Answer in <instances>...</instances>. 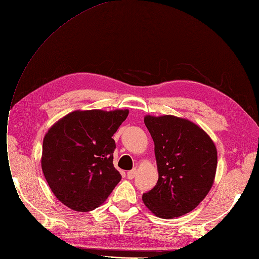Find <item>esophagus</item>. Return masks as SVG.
Instances as JSON below:
<instances>
[{
  "label": "esophagus",
  "mask_w": 259,
  "mask_h": 259,
  "mask_svg": "<svg viewBox=\"0 0 259 259\" xmlns=\"http://www.w3.org/2000/svg\"><path fill=\"white\" fill-rule=\"evenodd\" d=\"M136 174H137V170H136V169H133V170H131V171H128V172H127V178H128L129 180H132L133 178L136 177Z\"/></svg>",
  "instance_id": "esophagus-1"
}]
</instances>
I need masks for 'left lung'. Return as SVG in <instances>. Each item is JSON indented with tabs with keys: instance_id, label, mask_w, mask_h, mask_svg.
<instances>
[{
	"instance_id": "left-lung-1",
	"label": "left lung",
	"mask_w": 259,
	"mask_h": 259,
	"mask_svg": "<svg viewBox=\"0 0 259 259\" xmlns=\"http://www.w3.org/2000/svg\"><path fill=\"white\" fill-rule=\"evenodd\" d=\"M158 170L155 187L142 196L154 215L171 220L193 211L212 188L218 149L198 124L173 115H146Z\"/></svg>"
}]
</instances>
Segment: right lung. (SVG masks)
Instances as JSON below:
<instances>
[{
  "mask_svg": "<svg viewBox=\"0 0 259 259\" xmlns=\"http://www.w3.org/2000/svg\"><path fill=\"white\" fill-rule=\"evenodd\" d=\"M129 110L74 111L48 129L40 164L56 198L77 212L101 205L121 180L112 139Z\"/></svg>",
  "mask_w": 259,
  "mask_h": 259,
  "instance_id": "right-lung-1",
  "label": "right lung"
}]
</instances>
